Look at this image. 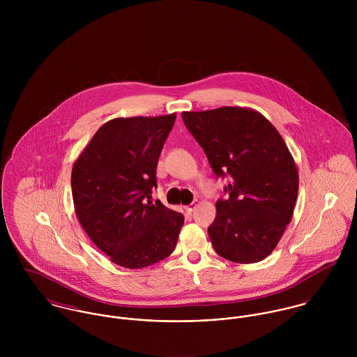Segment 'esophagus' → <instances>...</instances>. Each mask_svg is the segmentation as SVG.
Segmentation results:
<instances>
[{"mask_svg": "<svg viewBox=\"0 0 357 357\" xmlns=\"http://www.w3.org/2000/svg\"><path fill=\"white\" fill-rule=\"evenodd\" d=\"M195 207H197V202H192V204L185 206V213H187V214H191V213L195 210Z\"/></svg>", "mask_w": 357, "mask_h": 357, "instance_id": "1", "label": "esophagus"}]
</instances>
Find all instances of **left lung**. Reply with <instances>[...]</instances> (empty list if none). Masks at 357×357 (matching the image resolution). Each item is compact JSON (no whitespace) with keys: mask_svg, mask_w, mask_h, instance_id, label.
I'll return each mask as SVG.
<instances>
[{"mask_svg":"<svg viewBox=\"0 0 357 357\" xmlns=\"http://www.w3.org/2000/svg\"><path fill=\"white\" fill-rule=\"evenodd\" d=\"M217 177H231L207 228L215 253L239 264L271 255L291 221L298 170L275 126L250 108L181 114Z\"/></svg>","mask_w":357,"mask_h":357,"instance_id":"1","label":"left lung"}]
</instances>
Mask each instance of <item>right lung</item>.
I'll use <instances>...</instances> for the list:
<instances>
[{
    "mask_svg": "<svg viewBox=\"0 0 357 357\" xmlns=\"http://www.w3.org/2000/svg\"><path fill=\"white\" fill-rule=\"evenodd\" d=\"M176 114L104 123L73 166L77 217L116 265L146 268L173 253L184 215L150 199Z\"/></svg>",
    "mask_w": 357,
    "mask_h": 357,
    "instance_id": "1",
    "label": "right lung"
}]
</instances>
